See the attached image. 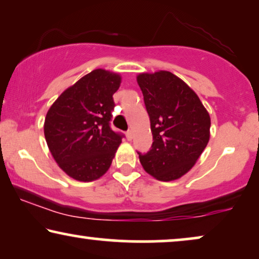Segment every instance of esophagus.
<instances>
[{
  "instance_id": "esophagus-1",
  "label": "esophagus",
  "mask_w": 259,
  "mask_h": 259,
  "mask_svg": "<svg viewBox=\"0 0 259 259\" xmlns=\"http://www.w3.org/2000/svg\"><path fill=\"white\" fill-rule=\"evenodd\" d=\"M126 138H128L129 141L133 140V131H131L130 129H129L128 131H126Z\"/></svg>"
}]
</instances>
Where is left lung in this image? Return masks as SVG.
Returning <instances> with one entry per match:
<instances>
[{
	"instance_id": "left-lung-1",
	"label": "left lung",
	"mask_w": 259,
	"mask_h": 259,
	"mask_svg": "<svg viewBox=\"0 0 259 259\" xmlns=\"http://www.w3.org/2000/svg\"><path fill=\"white\" fill-rule=\"evenodd\" d=\"M150 117L152 145L140 156L142 166L158 181H174L188 172L210 138V116L197 95L170 71L137 76Z\"/></svg>"
}]
</instances>
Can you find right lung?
Segmentation results:
<instances>
[{
  "label": "right lung",
  "instance_id": "1",
  "mask_svg": "<svg viewBox=\"0 0 259 259\" xmlns=\"http://www.w3.org/2000/svg\"><path fill=\"white\" fill-rule=\"evenodd\" d=\"M121 76L96 69L60 95L47 112L45 136L58 166L71 178L92 182L107 172L123 134L110 126L112 95Z\"/></svg>",
  "mask_w": 259,
  "mask_h": 259
}]
</instances>
